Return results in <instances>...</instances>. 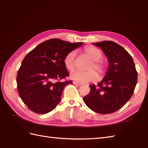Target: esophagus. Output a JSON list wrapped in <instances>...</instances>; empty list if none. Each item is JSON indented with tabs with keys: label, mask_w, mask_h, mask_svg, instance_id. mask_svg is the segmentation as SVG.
<instances>
[{
	"label": "esophagus",
	"mask_w": 148,
	"mask_h": 148,
	"mask_svg": "<svg viewBox=\"0 0 148 148\" xmlns=\"http://www.w3.org/2000/svg\"><path fill=\"white\" fill-rule=\"evenodd\" d=\"M73 84H77V85H81V83H77V82H76V81H73Z\"/></svg>",
	"instance_id": "obj_1"
}]
</instances>
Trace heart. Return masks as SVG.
<instances>
[{"label":"heart","mask_w":148,"mask_h":148,"mask_svg":"<svg viewBox=\"0 0 148 148\" xmlns=\"http://www.w3.org/2000/svg\"><path fill=\"white\" fill-rule=\"evenodd\" d=\"M84 53L87 57L92 60L87 68L88 71H72L70 74L71 79L80 83H87L95 81L98 76L99 78H102L106 73V65L105 63L100 60L103 55L101 50L94 46H88L84 48ZM76 56V52L75 51H70L65 56L64 64L67 70L72 71L74 69ZM96 71L98 75L96 73Z\"/></svg>","instance_id":"b5f03b06"}]
</instances>
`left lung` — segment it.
<instances>
[{"instance_id": "left-lung-1", "label": "left lung", "mask_w": 148, "mask_h": 148, "mask_svg": "<svg viewBox=\"0 0 148 148\" xmlns=\"http://www.w3.org/2000/svg\"><path fill=\"white\" fill-rule=\"evenodd\" d=\"M109 62L106 76L96 87L90 85L84 96L86 105L99 114H111L121 109L132 96L137 81V72L131 55L122 46L111 40L95 42Z\"/></svg>"}]
</instances>
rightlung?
<instances>
[{"mask_svg": "<svg viewBox=\"0 0 148 148\" xmlns=\"http://www.w3.org/2000/svg\"><path fill=\"white\" fill-rule=\"evenodd\" d=\"M51 39L40 43L24 58L18 71L17 90L25 104L37 114H46L58 105L65 85L60 81L69 73L64 64L66 55L83 45Z\"/></svg>", "mask_w": 148, "mask_h": 148, "instance_id": "obj_1", "label": "right lung"}]
</instances>
